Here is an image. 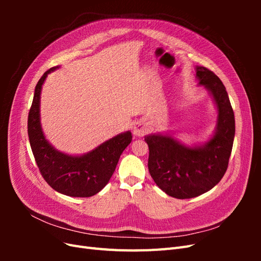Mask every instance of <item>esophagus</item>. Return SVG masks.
I'll list each match as a JSON object with an SVG mask.
<instances>
[{
	"label": "esophagus",
	"instance_id": "esophagus-1",
	"mask_svg": "<svg viewBox=\"0 0 261 261\" xmlns=\"http://www.w3.org/2000/svg\"><path fill=\"white\" fill-rule=\"evenodd\" d=\"M147 132H148L147 126L143 123H138L135 125V127H134V134H135V135L138 137L146 135Z\"/></svg>",
	"mask_w": 261,
	"mask_h": 261
}]
</instances>
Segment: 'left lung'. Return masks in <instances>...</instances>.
<instances>
[{"instance_id": "left-lung-1", "label": "left lung", "mask_w": 261, "mask_h": 261, "mask_svg": "<svg viewBox=\"0 0 261 261\" xmlns=\"http://www.w3.org/2000/svg\"><path fill=\"white\" fill-rule=\"evenodd\" d=\"M197 77L212 93L218 108L217 132L203 147L188 148L170 136L145 137L149 147L148 169L154 183L177 199H187L215 187L227 170L235 135L234 112L225 87L207 67H197Z\"/></svg>"}]
</instances>
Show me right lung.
I'll use <instances>...</instances> for the list:
<instances>
[{
    "mask_svg": "<svg viewBox=\"0 0 261 261\" xmlns=\"http://www.w3.org/2000/svg\"><path fill=\"white\" fill-rule=\"evenodd\" d=\"M39 80L28 114V136L37 167L54 191L70 197H91L111 178L122 152L132 141L130 132L115 136L82 156L67 155L55 150L43 136L40 125V92L49 73Z\"/></svg>",
    "mask_w": 261,
    "mask_h": 261,
    "instance_id": "add662e5",
    "label": "right lung"
}]
</instances>
